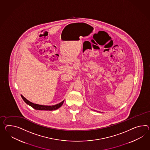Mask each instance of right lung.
Returning <instances> with one entry per match:
<instances>
[{
    "mask_svg": "<svg viewBox=\"0 0 150 150\" xmlns=\"http://www.w3.org/2000/svg\"><path fill=\"white\" fill-rule=\"evenodd\" d=\"M21 97L22 98L23 100L24 101V102H25L26 104H28V105L32 107L34 109L36 110H56L59 108L60 107H61L64 101H62L60 103H59V104L55 105H52V106H44V105H38L36 103H33V102H30L28 100L26 99L25 98H24L23 95H21Z\"/></svg>",
    "mask_w": 150,
    "mask_h": 150,
    "instance_id": "1",
    "label": "right lung"
}]
</instances>
